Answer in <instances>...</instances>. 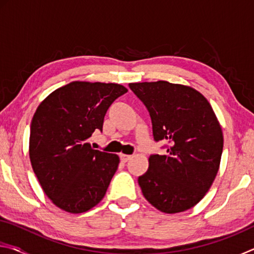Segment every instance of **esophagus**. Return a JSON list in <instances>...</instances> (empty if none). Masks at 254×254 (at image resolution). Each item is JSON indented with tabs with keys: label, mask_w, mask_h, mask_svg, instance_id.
Wrapping results in <instances>:
<instances>
[{
	"label": "esophagus",
	"mask_w": 254,
	"mask_h": 254,
	"mask_svg": "<svg viewBox=\"0 0 254 254\" xmlns=\"http://www.w3.org/2000/svg\"><path fill=\"white\" fill-rule=\"evenodd\" d=\"M132 156H128V154H124V153H121L120 154V159H121V161L123 162H127V160H130Z\"/></svg>",
	"instance_id": "1"
}]
</instances>
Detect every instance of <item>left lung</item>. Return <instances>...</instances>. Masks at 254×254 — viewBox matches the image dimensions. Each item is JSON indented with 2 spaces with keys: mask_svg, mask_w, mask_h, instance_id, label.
<instances>
[{
  "mask_svg": "<svg viewBox=\"0 0 254 254\" xmlns=\"http://www.w3.org/2000/svg\"><path fill=\"white\" fill-rule=\"evenodd\" d=\"M149 111L154 141L166 154H151L137 182L160 212L191 208L212 186L220 168L223 133L212 106L196 89L169 81L128 84Z\"/></svg>",
  "mask_w": 254,
  "mask_h": 254,
  "instance_id": "1",
  "label": "left lung"
}]
</instances>
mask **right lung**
<instances>
[{"label":"right lung","instance_id":"right-lung-1","mask_svg":"<svg viewBox=\"0 0 254 254\" xmlns=\"http://www.w3.org/2000/svg\"><path fill=\"white\" fill-rule=\"evenodd\" d=\"M127 92L119 84L72 81L38 106L30 127V160L45 194L59 208L84 213L104 197L120 159L94 150L87 139L103 130L109 107Z\"/></svg>","mask_w":254,"mask_h":254}]
</instances>
